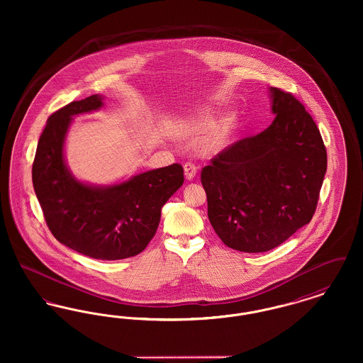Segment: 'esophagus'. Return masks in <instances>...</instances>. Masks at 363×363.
<instances>
[{"label": "esophagus", "instance_id": "esophagus-1", "mask_svg": "<svg viewBox=\"0 0 363 363\" xmlns=\"http://www.w3.org/2000/svg\"><path fill=\"white\" fill-rule=\"evenodd\" d=\"M184 172H185V178L188 179V181H191L194 177H196V173H197V167L193 164V163H185L184 164Z\"/></svg>", "mask_w": 363, "mask_h": 363}]
</instances>
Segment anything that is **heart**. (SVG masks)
Segmentation results:
<instances>
[{
  "mask_svg": "<svg viewBox=\"0 0 363 363\" xmlns=\"http://www.w3.org/2000/svg\"><path fill=\"white\" fill-rule=\"evenodd\" d=\"M238 116L227 113L223 117L212 108H200L173 123V133L177 138H197L206 135L199 144L204 155H215L223 151L230 135L237 125Z\"/></svg>",
  "mask_w": 363,
  "mask_h": 363,
  "instance_id": "b5f03b06",
  "label": "heart"
}]
</instances>
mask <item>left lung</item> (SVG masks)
<instances>
[{"instance_id":"left-lung-1","label":"left lung","mask_w":363,"mask_h":363,"mask_svg":"<svg viewBox=\"0 0 363 363\" xmlns=\"http://www.w3.org/2000/svg\"><path fill=\"white\" fill-rule=\"evenodd\" d=\"M272 123L215 156L201 172L208 219L225 246L268 252L308 225L327 173V150L303 104L269 88Z\"/></svg>"}]
</instances>
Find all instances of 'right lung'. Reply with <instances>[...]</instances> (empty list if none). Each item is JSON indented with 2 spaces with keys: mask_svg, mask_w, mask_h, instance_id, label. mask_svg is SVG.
I'll return each instance as SVG.
<instances>
[{
  "mask_svg": "<svg viewBox=\"0 0 363 363\" xmlns=\"http://www.w3.org/2000/svg\"><path fill=\"white\" fill-rule=\"evenodd\" d=\"M104 101V95H91L49 117L35 154L33 184L57 241L92 259H128L154 238L162 208L184 184V169L174 163L111 185L77 179L65 159L70 123L102 108Z\"/></svg>",
  "mask_w": 363,
  "mask_h": 363,
  "instance_id": "right-lung-1",
  "label": "right lung"
}]
</instances>
